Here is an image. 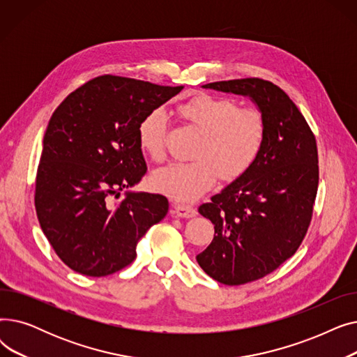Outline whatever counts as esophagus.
I'll return each mask as SVG.
<instances>
[{
    "label": "esophagus",
    "instance_id": "34e87169",
    "mask_svg": "<svg viewBox=\"0 0 357 357\" xmlns=\"http://www.w3.org/2000/svg\"><path fill=\"white\" fill-rule=\"evenodd\" d=\"M175 214L182 218H192L197 215V210L194 207H191V205L178 204V205H175Z\"/></svg>",
    "mask_w": 357,
    "mask_h": 357
}]
</instances>
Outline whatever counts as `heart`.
I'll return each mask as SVG.
<instances>
[{"label":"heart","mask_w":357,"mask_h":357,"mask_svg":"<svg viewBox=\"0 0 357 357\" xmlns=\"http://www.w3.org/2000/svg\"><path fill=\"white\" fill-rule=\"evenodd\" d=\"M179 116L201 133L192 162H171L152 174L153 188L176 201L198 199L215 183L245 175L257 160L266 137V123L257 109H241L231 98L199 96L179 107ZM167 117L150 111L137 128L139 144L155 160L165 153Z\"/></svg>","instance_id":"1"}]
</instances>
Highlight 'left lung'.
Listing matches in <instances>:
<instances>
[{"instance_id": "left-lung-1", "label": "left lung", "mask_w": 357, "mask_h": 357, "mask_svg": "<svg viewBox=\"0 0 357 357\" xmlns=\"http://www.w3.org/2000/svg\"><path fill=\"white\" fill-rule=\"evenodd\" d=\"M202 88L248 97L266 123L255 165L198 208L214 224V238L197 255L198 265L221 284L241 285L278 269L301 245L318 188L317 144L301 111L269 81Z\"/></svg>"}]
</instances>
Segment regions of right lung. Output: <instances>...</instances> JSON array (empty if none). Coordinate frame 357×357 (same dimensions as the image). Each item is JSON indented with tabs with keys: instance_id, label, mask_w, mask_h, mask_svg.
I'll return each mask as SVG.
<instances>
[{
	"instance_id": "1",
	"label": "right lung",
	"mask_w": 357,
	"mask_h": 357,
	"mask_svg": "<svg viewBox=\"0 0 357 357\" xmlns=\"http://www.w3.org/2000/svg\"><path fill=\"white\" fill-rule=\"evenodd\" d=\"M182 88L104 75L54 109L34 205L46 238L72 271L100 278L126 268L137 241L167 214L166 197L131 190L147 171L137 128ZM123 189L125 198L114 203Z\"/></svg>"
}]
</instances>
